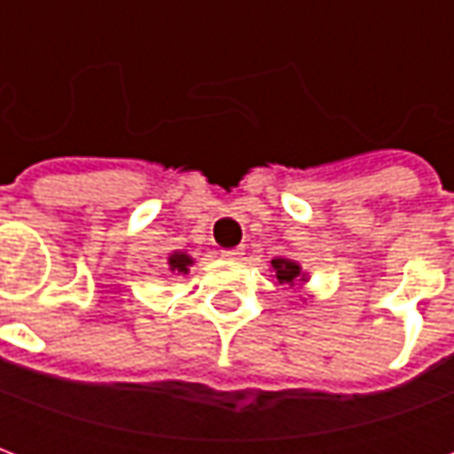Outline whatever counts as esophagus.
I'll return each instance as SVG.
<instances>
[{
	"label": "esophagus",
	"mask_w": 454,
	"mask_h": 454,
	"mask_svg": "<svg viewBox=\"0 0 454 454\" xmlns=\"http://www.w3.org/2000/svg\"><path fill=\"white\" fill-rule=\"evenodd\" d=\"M240 255H243V247H231V250H223V257H228V260H240Z\"/></svg>",
	"instance_id": "esophagus-1"
}]
</instances>
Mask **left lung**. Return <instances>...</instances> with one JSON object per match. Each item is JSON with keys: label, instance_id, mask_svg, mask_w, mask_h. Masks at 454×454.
<instances>
[{"label": "left lung", "instance_id": "1", "mask_svg": "<svg viewBox=\"0 0 454 454\" xmlns=\"http://www.w3.org/2000/svg\"><path fill=\"white\" fill-rule=\"evenodd\" d=\"M270 272L277 279V285H286L289 289H304V285L309 282V272H304V267L299 265L292 257H272L270 260ZM306 301V299H304Z\"/></svg>", "mask_w": 454, "mask_h": 454}]
</instances>
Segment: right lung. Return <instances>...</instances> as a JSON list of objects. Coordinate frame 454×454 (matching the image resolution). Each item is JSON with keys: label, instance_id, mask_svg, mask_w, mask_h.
<instances>
[{"label": "right lung", "instance_id": "1", "mask_svg": "<svg viewBox=\"0 0 454 454\" xmlns=\"http://www.w3.org/2000/svg\"><path fill=\"white\" fill-rule=\"evenodd\" d=\"M194 265V257L189 255V253H184V250H172L168 255V270L175 275H187L189 267Z\"/></svg>", "mask_w": 454, "mask_h": 454}]
</instances>
